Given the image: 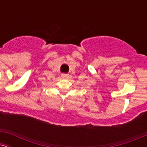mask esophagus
Returning a JSON list of instances; mask_svg holds the SVG:
<instances>
[{
	"label": "esophagus",
	"instance_id": "esophagus-1",
	"mask_svg": "<svg viewBox=\"0 0 147 147\" xmlns=\"http://www.w3.org/2000/svg\"><path fill=\"white\" fill-rule=\"evenodd\" d=\"M69 77H70V75H68V74H62L61 75V77L63 79H68Z\"/></svg>",
	"mask_w": 147,
	"mask_h": 147
}]
</instances>
